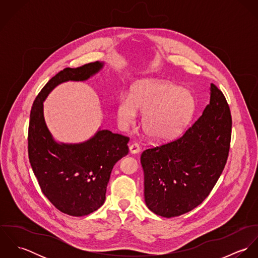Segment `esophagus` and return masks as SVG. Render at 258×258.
I'll list each match as a JSON object with an SVG mask.
<instances>
[{"label": "esophagus", "mask_w": 258, "mask_h": 258, "mask_svg": "<svg viewBox=\"0 0 258 258\" xmlns=\"http://www.w3.org/2000/svg\"><path fill=\"white\" fill-rule=\"evenodd\" d=\"M130 152L132 153V154H137V153H139L140 152V146H139V144H137V143H132L131 145H130Z\"/></svg>", "instance_id": "esophagus-1"}]
</instances>
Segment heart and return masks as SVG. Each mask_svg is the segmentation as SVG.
I'll list each match as a JSON object with an SVG mask.
<instances>
[{"instance_id":"obj_1","label":"heart","mask_w":258,"mask_h":258,"mask_svg":"<svg viewBox=\"0 0 258 258\" xmlns=\"http://www.w3.org/2000/svg\"><path fill=\"white\" fill-rule=\"evenodd\" d=\"M195 108L196 101L189 91L164 81H144L132 88L130 96L120 97L117 118L122 126H129L135 120L136 110L141 111L148 137L164 141L184 129Z\"/></svg>"}]
</instances>
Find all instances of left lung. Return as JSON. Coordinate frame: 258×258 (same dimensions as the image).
Here are the masks:
<instances>
[{
    "label": "left lung",
    "mask_w": 258,
    "mask_h": 258,
    "mask_svg": "<svg viewBox=\"0 0 258 258\" xmlns=\"http://www.w3.org/2000/svg\"><path fill=\"white\" fill-rule=\"evenodd\" d=\"M231 125L226 99L212 83L210 104L184 134L142 153L144 197L153 213L179 217L205 201L226 164Z\"/></svg>",
    "instance_id": "8db88e82"
}]
</instances>
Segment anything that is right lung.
<instances>
[{"mask_svg": "<svg viewBox=\"0 0 258 258\" xmlns=\"http://www.w3.org/2000/svg\"><path fill=\"white\" fill-rule=\"evenodd\" d=\"M102 67L95 61L55 74L37 94L30 115L29 159L40 189L58 211L73 217L89 215L103 205L111 171L128 154L129 138L99 130L80 144L57 143L46 127L42 103L56 85L86 80Z\"/></svg>", "mask_w": 258, "mask_h": 258, "instance_id": "add662e5", "label": "right lung"}]
</instances>
